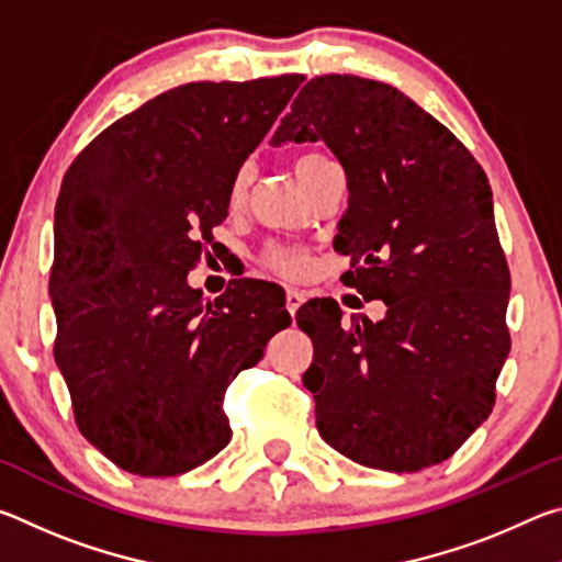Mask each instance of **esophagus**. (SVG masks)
Segmentation results:
<instances>
[{
  "instance_id": "esophagus-1",
  "label": "esophagus",
  "mask_w": 562,
  "mask_h": 562,
  "mask_svg": "<svg viewBox=\"0 0 562 562\" xmlns=\"http://www.w3.org/2000/svg\"><path fill=\"white\" fill-rule=\"evenodd\" d=\"M284 297H288V312H290V315H294V312L302 307L304 292H300L297 288H288V294H284Z\"/></svg>"
}]
</instances>
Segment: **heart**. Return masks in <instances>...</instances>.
<instances>
[{
    "label": "heart",
    "instance_id": "obj_1",
    "mask_svg": "<svg viewBox=\"0 0 562 562\" xmlns=\"http://www.w3.org/2000/svg\"><path fill=\"white\" fill-rule=\"evenodd\" d=\"M322 158H325V156H319V154H304V156H300L297 160H294V173H297L300 180H304V176L310 173V168L315 166V164H319ZM245 183H247L245 170H240V173H237V178L233 180V193H231L233 201H237V198L245 193ZM262 260H265V265H268L270 270H278L282 274H300L304 270V265H307V260H304L302 252L292 250V247H284V245H270L268 250H265V258Z\"/></svg>",
    "mask_w": 562,
    "mask_h": 562
}]
</instances>
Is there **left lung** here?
<instances>
[{
  "instance_id": "1",
  "label": "left lung",
  "mask_w": 562,
  "mask_h": 562,
  "mask_svg": "<svg viewBox=\"0 0 562 562\" xmlns=\"http://www.w3.org/2000/svg\"><path fill=\"white\" fill-rule=\"evenodd\" d=\"M325 140L347 173L335 250L384 319H341L335 300L297 312L315 357L304 386L331 449L394 473L441 463L486 422L510 351V272L488 178L453 133L382 81H307L272 144Z\"/></svg>"
}]
</instances>
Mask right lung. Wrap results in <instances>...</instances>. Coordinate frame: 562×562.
<instances>
[{
  "label": "right lung",
  "instance_id": "right-lung-1",
  "mask_svg": "<svg viewBox=\"0 0 562 562\" xmlns=\"http://www.w3.org/2000/svg\"><path fill=\"white\" fill-rule=\"evenodd\" d=\"M304 76L198 81L111 123L61 180L54 359L83 439L136 475H178L231 441L223 398L290 327L280 292L188 284L233 180Z\"/></svg>",
  "mask_w": 562,
  "mask_h": 562
}]
</instances>
